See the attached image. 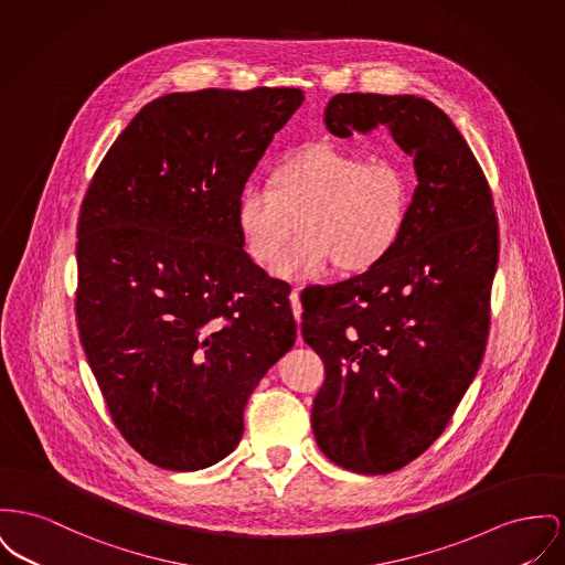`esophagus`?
<instances>
[{
	"label": "esophagus",
	"mask_w": 565,
	"mask_h": 565,
	"mask_svg": "<svg viewBox=\"0 0 565 565\" xmlns=\"http://www.w3.org/2000/svg\"><path fill=\"white\" fill-rule=\"evenodd\" d=\"M290 305H292V313H295V320L300 322V316H302V305H300V288H295L290 292Z\"/></svg>",
	"instance_id": "obj_1"
}]
</instances>
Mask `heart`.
<instances>
[{
	"label": "heart",
	"instance_id": "obj_1",
	"mask_svg": "<svg viewBox=\"0 0 565 565\" xmlns=\"http://www.w3.org/2000/svg\"><path fill=\"white\" fill-rule=\"evenodd\" d=\"M416 174L401 158L369 160L334 142L288 153L268 174V188L247 185L236 200V231L256 265L277 263L284 279L359 277L382 265L407 231Z\"/></svg>",
	"mask_w": 565,
	"mask_h": 565
}]
</instances>
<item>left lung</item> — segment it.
<instances>
[{
    "mask_svg": "<svg viewBox=\"0 0 565 565\" xmlns=\"http://www.w3.org/2000/svg\"><path fill=\"white\" fill-rule=\"evenodd\" d=\"M334 136L388 128L418 177L397 249L307 300L302 339L327 366L311 427L332 463L391 473L446 429L489 337L499 233L487 177L450 117L416 96L339 94Z\"/></svg>",
    "mask_w": 565,
    "mask_h": 565,
    "instance_id": "obj_1",
    "label": "left lung"
}]
</instances>
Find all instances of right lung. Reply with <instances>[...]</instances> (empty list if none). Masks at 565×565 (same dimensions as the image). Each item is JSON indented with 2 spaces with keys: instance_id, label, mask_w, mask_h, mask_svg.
<instances>
[{
  "instance_id": "obj_1",
  "label": "right lung",
  "mask_w": 565,
  "mask_h": 565,
  "mask_svg": "<svg viewBox=\"0 0 565 565\" xmlns=\"http://www.w3.org/2000/svg\"><path fill=\"white\" fill-rule=\"evenodd\" d=\"M295 87L149 102L96 170L78 215L76 322L110 418L149 463L196 471L297 341L290 286L247 256L236 200Z\"/></svg>"
}]
</instances>
